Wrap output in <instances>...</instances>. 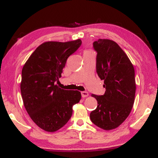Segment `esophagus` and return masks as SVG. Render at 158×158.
Returning <instances> with one entry per match:
<instances>
[{
    "instance_id": "34e87169",
    "label": "esophagus",
    "mask_w": 158,
    "mask_h": 158,
    "mask_svg": "<svg viewBox=\"0 0 158 158\" xmlns=\"http://www.w3.org/2000/svg\"><path fill=\"white\" fill-rule=\"evenodd\" d=\"M81 96L83 98H86V97L88 96V93L87 91H82Z\"/></svg>"
}]
</instances>
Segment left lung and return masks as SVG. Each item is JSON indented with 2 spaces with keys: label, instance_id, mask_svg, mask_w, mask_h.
Wrapping results in <instances>:
<instances>
[{
  "label": "left lung",
  "instance_id": "left-lung-1",
  "mask_svg": "<svg viewBox=\"0 0 158 158\" xmlns=\"http://www.w3.org/2000/svg\"><path fill=\"white\" fill-rule=\"evenodd\" d=\"M93 47L97 52L96 73L104 81L105 94H92L98 106L90 118L97 127L111 130L128 117L135 101L136 84L135 69L122 48L114 41H95Z\"/></svg>",
  "mask_w": 158,
  "mask_h": 158
}]
</instances>
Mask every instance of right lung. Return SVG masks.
<instances>
[{
    "mask_svg": "<svg viewBox=\"0 0 158 158\" xmlns=\"http://www.w3.org/2000/svg\"><path fill=\"white\" fill-rule=\"evenodd\" d=\"M81 40L47 42L31 54L21 72V93L23 105L33 122L49 132L65 125L78 103V90L61 89L56 85L67 60L81 47Z\"/></svg>",
    "mask_w": 158,
    "mask_h": 158,
    "instance_id": "add662e5",
    "label": "right lung"
}]
</instances>
